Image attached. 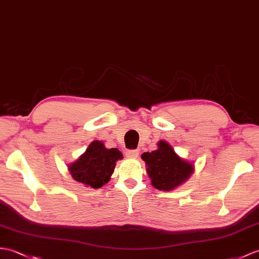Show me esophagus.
<instances>
[{
  "instance_id": "34e87169",
  "label": "esophagus",
  "mask_w": 259,
  "mask_h": 259,
  "mask_svg": "<svg viewBox=\"0 0 259 259\" xmlns=\"http://www.w3.org/2000/svg\"><path fill=\"white\" fill-rule=\"evenodd\" d=\"M125 155H127L128 158L136 159V158H138V155H139V151H138V150H127Z\"/></svg>"
}]
</instances>
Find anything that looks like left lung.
Listing matches in <instances>:
<instances>
[{"instance_id":"obj_1","label":"left lung","mask_w":259,"mask_h":259,"mask_svg":"<svg viewBox=\"0 0 259 259\" xmlns=\"http://www.w3.org/2000/svg\"><path fill=\"white\" fill-rule=\"evenodd\" d=\"M146 162L147 173L151 184L160 191H171L188 180L194 171V165L174 152L166 141L161 140L158 149L141 155Z\"/></svg>"}]
</instances>
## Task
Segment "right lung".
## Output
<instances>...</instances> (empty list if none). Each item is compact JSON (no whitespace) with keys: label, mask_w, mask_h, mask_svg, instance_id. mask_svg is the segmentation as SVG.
<instances>
[{"label":"right lung","mask_w":259,"mask_h":259,"mask_svg":"<svg viewBox=\"0 0 259 259\" xmlns=\"http://www.w3.org/2000/svg\"><path fill=\"white\" fill-rule=\"evenodd\" d=\"M122 158V153L118 149H107L101 141L95 140L89 144L85 153L68 165V170L77 182L93 189H100L109 182L116 162Z\"/></svg>","instance_id":"add662e5"}]
</instances>
